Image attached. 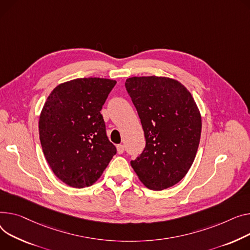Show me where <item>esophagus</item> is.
Returning <instances> with one entry per match:
<instances>
[{
    "label": "esophagus",
    "instance_id": "1",
    "mask_svg": "<svg viewBox=\"0 0 250 250\" xmlns=\"http://www.w3.org/2000/svg\"><path fill=\"white\" fill-rule=\"evenodd\" d=\"M116 149H118V153L121 155L125 152V146L124 145H118V146H116Z\"/></svg>",
    "mask_w": 250,
    "mask_h": 250
}]
</instances>
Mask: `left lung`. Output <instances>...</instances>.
I'll return each mask as SVG.
<instances>
[{"label": "left lung", "mask_w": 250, "mask_h": 250, "mask_svg": "<svg viewBox=\"0 0 250 250\" xmlns=\"http://www.w3.org/2000/svg\"><path fill=\"white\" fill-rule=\"evenodd\" d=\"M146 138L143 153L131 161L143 184L161 191L179 183L195 160L201 137V114L190 91L178 80L162 76L127 78Z\"/></svg>", "instance_id": "1"}]
</instances>
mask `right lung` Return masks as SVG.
Segmentation results:
<instances>
[{
  "instance_id": "add662e5",
  "label": "right lung",
  "mask_w": 250,
  "mask_h": 250,
  "mask_svg": "<svg viewBox=\"0 0 250 250\" xmlns=\"http://www.w3.org/2000/svg\"><path fill=\"white\" fill-rule=\"evenodd\" d=\"M115 84L106 78L73 79L57 85L44 104L39 119L43 153L55 176L70 187L94 184L116 154L101 113Z\"/></svg>"
}]
</instances>
